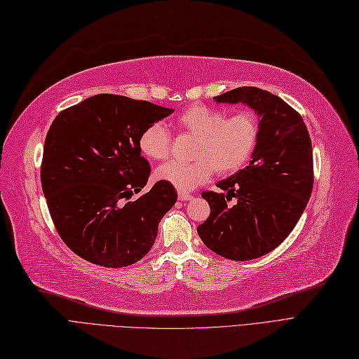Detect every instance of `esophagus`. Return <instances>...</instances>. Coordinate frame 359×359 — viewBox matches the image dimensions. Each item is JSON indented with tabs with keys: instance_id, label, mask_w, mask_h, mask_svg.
<instances>
[{
	"instance_id": "1",
	"label": "esophagus",
	"mask_w": 359,
	"mask_h": 359,
	"mask_svg": "<svg viewBox=\"0 0 359 359\" xmlns=\"http://www.w3.org/2000/svg\"><path fill=\"white\" fill-rule=\"evenodd\" d=\"M179 200L180 201H189V200H192V195L184 194V192H179Z\"/></svg>"
}]
</instances>
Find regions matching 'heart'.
<instances>
[{"label": "heart", "instance_id": "1", "mask_svg": "<svg viewBox=\"0 0 359 359\" xmlns=\"http://www.w3.org/2000/svg\"><path fill=\"white\" fill-rule=\"evenodd\" d=\"M176 128L196 137L192 163L161 165L156 179L170 183L180 192H191L210 180L216 171L229 176L245 167L255 152L261 118L252 109H243L226 116L221 109L205 104H191L175 119ZM138 150L150 161H164L171 152V135L163 123H152L138 137Z\"/></svg>", "mask_w": 359, "mask_h": 359}]
</instances>
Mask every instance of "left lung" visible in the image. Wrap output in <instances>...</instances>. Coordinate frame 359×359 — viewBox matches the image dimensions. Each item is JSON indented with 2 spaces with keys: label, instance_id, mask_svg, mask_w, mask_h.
Returning <instances> with one entry per match:
<instances>
[{
  "label": "left lung",
  "instance_id": "left-lung-1",
  "mask_svg": "<svg viewBox=\"0 0 359 359\" xmlns=\"http://www.w3.org/2000/svg\"><path fill=\"white\" fill-rule=\"evenodd\" d=\"M215 100L248 104L259 114L261 134L250 164L216 184L224 192L201 194L210 216L196 233L226 259H255L279 246L306 209L313 189L310 135L302 114L269 90L243 86ZM233 198L238 204L228 208Z\"/></svg>",
  "mask_w": 359,
  "mask_h": 359
}]
</instances>
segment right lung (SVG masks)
Segmentation results:
<instances>
[{
  "instance_id": "add662e5",
  "label": "right lung",
  "mask_w": 359,
  "mask_h": 359,
  "mask_svg": "<svg viewBox=\"0 0 359 359\" xmlns=\"http://www.w3.org/2000/svg\"><path fill=\"white\" fill-rule=\"evenodd\" d=\"M171 109L143 100L100 94L62 110L44 140L41 188L57 234L76 255L107 269L140 261L177 192L149 180L138 137Z\"/></svg>"
}]
</instances>
